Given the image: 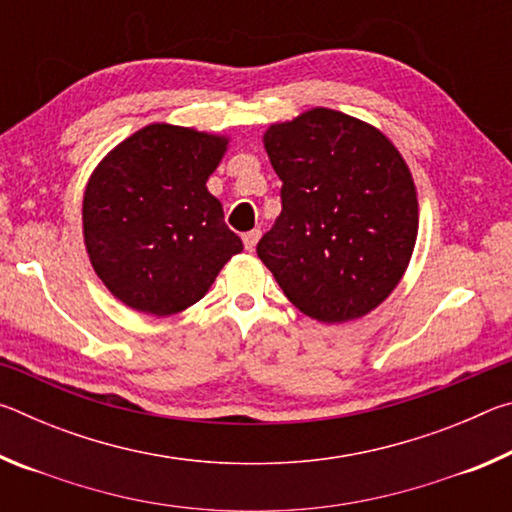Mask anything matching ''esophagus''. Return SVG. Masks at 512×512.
Masks as SVG:
<instances>
[{"label":"esophagus","instance_id":"34e87169","mask_svg":"<svg viewBox=\"0 0 512 512\" xmlns=\"http://www.w3.org/2000/svg\"><path fill=\"white\" fill-rule=\"evenodd\" d=\"M259 237H262V232H259V230L246 232V235H244V246H246V250H250V253H253L255 246H257V241H259Z\"/></svg>","mask_w":512,"mask_h":512}]
</instances>
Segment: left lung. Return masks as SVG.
Instances as JSON below:
<instances>
[{
	"label": "left lung",
	"mask_w": 512,
	"mask_h": 512,
	"mask_svg": "<svg viewBox=\"0 0 512 512\" xmlns=\"http://www.w3.org/2000/svg\"><path fill=\"white\" fill-rule=\"evenodd\" d=\"M282 212L257 255L302 314L345 323L381 305L418 237L411 171L386 135L314 108L264 135Z\"/></svg>",
	"instance_id": "8db88e82"
}]
</instances>
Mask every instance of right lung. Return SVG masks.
<instances>
[{
    "mask_svg": "<svg viewBox=\"0 0 512 512\" xmlns=\"http://www.w3.org/2000/svg\"><path fill=\"white\" fill-rule=\"evenodd\" d=\"M228 140L151 124L94 169L83 196V237L94 271L124 305L151 316L201 300L244 250L207 192Z\"/></svg>",
    "mask_w": 512,
    "mask_h": 512,
    "instance_id": "obj_1",
    "label": "right lung"
}]
</instances>
